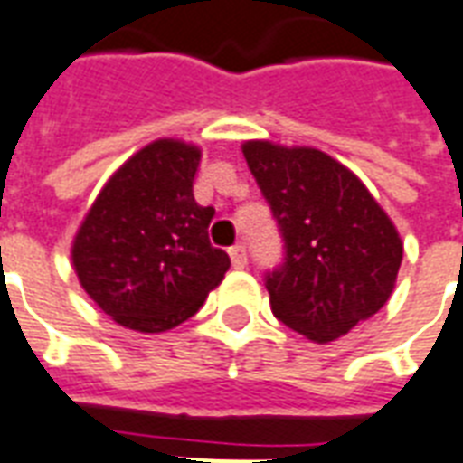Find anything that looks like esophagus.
<instances>
[{
	"label": "esophagus",
	"instance_id": "esophagus-1",
	"mask_svg": "<svg viewBox=\"0 0 463 463\" xmlns=\"http://www.w3.org/2000/svg\"><path fill=\"white\" fill-rule=\"evenodd\" d=\"M228 252H231V262L235 269H242V267L248 265V250H245V245H232Z\"/></svg>",
	"mask_w": 463,
	"mask_h": 463
}]
</instances>
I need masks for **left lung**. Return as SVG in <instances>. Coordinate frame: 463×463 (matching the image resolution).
I'll use <instances>...</instances> for the list:
<instances>
[{"mask_svg":"<svg viewBox=\"0 0 463 463\" xmlns=\"http://www.w3.org/2000/svg\"><path fill=\"white\" fill-rule=\"evenodd\" d=\"M242 154L287 248L267 275L272 314L314 344L378 314L395 289L402 241L365 184L314 146L250 139Z\"/></svg>","mask_w":463,"mask_h":463,"instance_id":"left-lung-1","label":"left lung"}]
</instances>
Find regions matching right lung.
Masks as SVG:
<instances>
[{
	"label": "right lung",
	"mask_w": 463,
	"mask_h": 463,
	"mask_svg": "<svg viewBox=\"0 0 463 463\" xmlns=\"http://www.w3.org/2000/svg\"><path fill=\"white\" fill-rule=\"evenodd\" d=\"M198 164L201 146L184 139L142 146L109 176L75 232L78 282L119 326H179L231 267L208 241L215 211L194 198Z\"/></svg>",
	"instance_id": "obj_1"
}]
</instances>
